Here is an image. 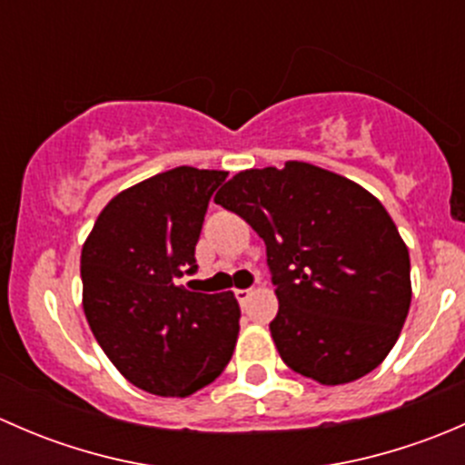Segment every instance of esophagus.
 <instances>
[{"label":"esophagus","mask_w":465,"mask_h":465,"mask_svg":"<svg viewBox=\"0 0 465 465\" xmlns=\"http://www.w3.org/2000/svg\"><path fill=\"white\" fill-rule=\"evenodd\" d=\"M250 297H252V290L250 288L236 290V299H238V303H241V306H245V303L250 302Z\"/></svg>","instance_id":"obj_1"}]
</instances>
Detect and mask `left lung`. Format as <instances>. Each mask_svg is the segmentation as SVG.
Returning a JSON list of instances; mask_svg holds the SVG:
<instances>
[{
    "instance_id": "8db88e82",
    "label": "left lung",
    "mask_w": 465,
    "mask_h": 465,
    "mask_svg": "<svg viewBox=\"0 0 465 465\" xmlns=\"http://www.w3.org/2000/svg\"><path fill=\"white\" fill-rule=\"evenodd\" d=\"M265 241L279 312L270 323L292 371L335 387L371 373L411 303L410 252L376 195L308 162L241 171L215 193Z\"/></svg>"
}]
</instances>
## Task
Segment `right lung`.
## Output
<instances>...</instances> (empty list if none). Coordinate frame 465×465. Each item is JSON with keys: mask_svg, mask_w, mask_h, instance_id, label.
Here are the masks:
<instances>
[{"mask_svg": "<svg viewBox=\"0 0 465 465\" xmlns=\"http://www.w3.org/2000/svg\"><path fill=\"white\" fill-rule=\"evenodd\" d=\"M227 171L177 166L105 204L81 254L83 311L110 362L134 387L186 398L213 382L233 355V292H191L195 242Z\"/></svg>", "mask_w": 465, "mask_h": 465, "instance_id": "obj_1", "label": "right lung"}]
</instances>
